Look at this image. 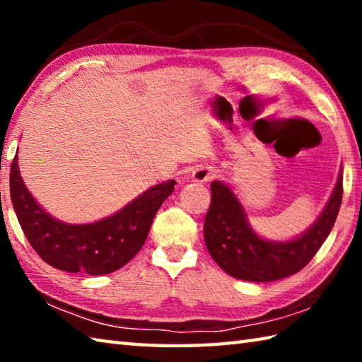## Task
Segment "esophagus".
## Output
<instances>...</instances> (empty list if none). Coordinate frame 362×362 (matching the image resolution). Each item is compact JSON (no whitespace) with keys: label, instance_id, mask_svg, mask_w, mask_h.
<instances>
[{"label":"esophagus","instance_id":"34e87169","mask_svg":"<svg viewBox=\"0 0 362 362\" xmlns=\"http://www.w3.org/2000/svg\"><path fill=\"white\" fill-rule=\"evenodd\" d=\"M192 177L194 182H199V183L209 182L214 179V177H216V170H214L212 168H198L193 170Z\"/></svg>","mask_w":362,"mask_h":362}]
</instances>
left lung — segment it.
Returning a JSON list of instances; mask_svg holds the SVG:
<instances>
[{"label":"left lung","mask_w":362,"mask_h":362,"mask_svg":"<svg viewBox=\"0 0 362 362\" xmlns=\"http://www.w3.org/2000/svg\"><path fill=\"white\" fill-rule=\"evenodd\" d=\"M343 179L339 175L332 196L316 223L297 240L269 243L250 230L246 216L222 182H212V199L204 220L206 247L217 265L233 278L268 283L291 276L313 259L339 216Z\"/></svg>","instance_id":"1"}]
</instances>
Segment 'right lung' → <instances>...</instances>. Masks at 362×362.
Here are the masks:
<instances>
[{
	"mask_svg": "<svg viewBox=\"0 0 362 362\" xmlns=\"http://www.w3.org/2000/svg\"><path fill=\"white\" fill-rule=\"evenodd\" d=\"M175 180L150 188L115 216L88 225H66L52 218L28 193L12 159L11 199L28 243L42 260L69 273L107 274L124 267L148 236L153 218L174 192Z\"/></svg>",
	"mask_w": 362,
	"mask_h": 362,
	"instance_id": "add662e5",
	"label": "right lung"
}]
</instances>
